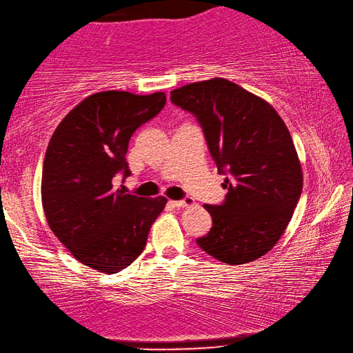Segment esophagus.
<instances>
[{
	"instance_id": "1",
	"label": "esophagus",
	"mask_w": 353,
	"mask_h": 353,
	"mask_svg": "<svg viewBox=\"0 0 353 353\" xmlns=\"http://www.w3.org/2000/svg\"><path fill=\"white\" fill-rule=\"evenodd\" d=\"M195 204V201H193L192 198H184V199H179V201H170V205L175 207V208H184V207H189V205H193Z\"/></svg>"
}]
</instances>
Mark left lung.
<instances>
[{"instance_id": "1", "label": "left lung", "mask_w": 353, "mask_h": 353, "mask_svg": "<svg viewBox=\"0 0 353 353\" xmlns=\"http://www.w3.org/2000/svg\"><path fill=\"white\" fill-rule=\"evenodd\" d=\"M170 102L196 117L225 175V199L204 205L213 224L196 243L227 265L256 261L283 234L303 189L290 131L268 102L222 77L174 90Z\"/></svg>"}]
</instances>
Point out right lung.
<instances>
[{
    "label": "right lung",
    "instance_id": "right-lung-1",
    "mask_svg": "<svg viewBox=\"0 0 353 353\" xmlns=\"http://www.w3.org/2000/svg\"><path fill=\"white\" fill-rule=\"evenodd\" d=\"M166 105L164 92L103 91L86 97L56 128L42 169V207L50 228L79 262L112 274L146 247L168 198H140L114 187L129 176L128 145Z\"/></svg>",
    "mask_w": 353,
    "mask_h": 353
}]
</instances>
